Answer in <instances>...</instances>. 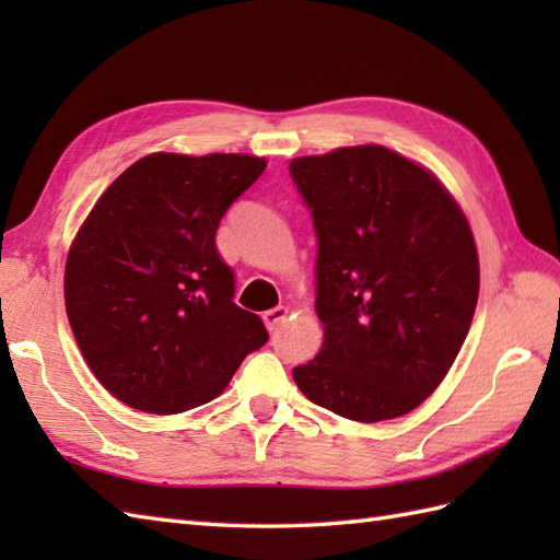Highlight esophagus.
Instances as JSON below:
<instances>
[{"instance_id": "obj_1", "label": "esophagus", "mask_w": 560, "mask_h": 560, "mask_svg": "<svg viewBox=\"0 0 560 560\" xmlns=\"http://www.w3.org/2000/svg\"><path fill=\"white\" fill-rule=\"evenodd\" d=\"M287 315H289V307L277 305V307H271V311L261 313V319H265V325H267L269 331H277L283 319H287Z\"/></svg>"}]
</instances>
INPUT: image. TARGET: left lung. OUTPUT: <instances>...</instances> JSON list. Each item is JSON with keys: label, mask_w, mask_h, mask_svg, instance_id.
Returning <instances> with one entry per match:
<instances>
[{"label": "left lung", "mask_w": 560, "mask_h": 560, "mask_svg": "<svg viewBox=\"0 0 560 560\" xmlns=\"http://www.w3.org/2000/svg\"><path fill=\"white\" fill-rule=\"evenodd\" d=\"M317 233L323 349L293 368L317 407L397 419L455 363L479 299V257L457 201L433 173L377 144L293 159Z\"/></svg>", "instance_id": "8db88e82"}]
</instances>
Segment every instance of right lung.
Returning <instances> with one entry per match:
<instances>
[{
	"label": "right lung",
	"instance_id": "add662e5",
	"mask_svg": "<svg viewBox=\"0 0 560 560\" xmlns=\"http://www.w3.org/2000/svg\"><path fill=\"white\" fill-rule=\"evenodd\" d=\"M245 153H151L105 189L71 243L65 303L101 385L127 407L180 413L219 397L265 323L233 303L217 231L265 173Z\"/></svg>",
	"mask_w": 560,
	"mask_h": 560
}]
</instances>
